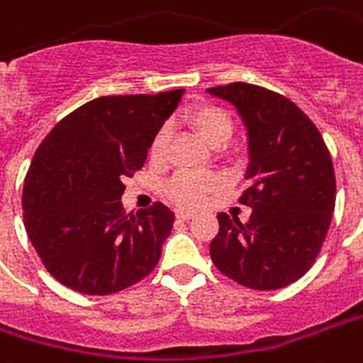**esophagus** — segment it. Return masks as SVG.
<instances>
[{
	"instance_id": "obj_1",
	"label": "esophagus",
	"mask_w": 363,
	"mask_h": 363,
	"mask_svg": "<svg viewBox=\"0 0 363 363\" xmlns=\"http://www.w3.org/2000/svg\"><path fill=\"white\" fill-rule=\"evenodd\" d=\"M194 217V211H186V209H177V218L181 220H188V218Z\"/></svg>"
}]
</instances>
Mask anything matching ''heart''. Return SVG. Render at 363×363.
<instances>
[{
  "mask_svg": "<svg viewBox=\"0 0 363 363\" xmlns=\"http://www.w3.org/2000/svg\"><path fill=\"white\" fill-rule=\"evenodd\" d=\"M184 121L211 146L225 145L234 131V118L230 116V112L215 102L201 101L192 104L184 114ZM167 143H169L167 131L157 129L152 137L150 146H148V154L152 160H160L165 156ZM165 190L177 203L196 207L203 203L207 196L217 190V179L211 175H203V173L182 171L167 182Z\"/></svg>",
  "mask_w": 363,
  "mask_h": 363,
  "instance_id": "obj_1",
  "label": "heart"
}]
</instances>
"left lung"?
I'll return each instance as SVG.
<instances>
[{
  "label": "left lung",
  "mask_w": 363,
  "mask_h": 363,
  "mask_svg": "<svg viewBox=\"0 0 363 363\" xmlns=\"http://www.w3.org/2000/svg\"><path fill=\"white\" fill-rule=\"evenodd\" d=\"M209 95L234 104L247 129L249 165L240 203L247 223L218 213L215 267L251 289H280L308 272L335 209V171L318 127L280 93L228 83Z\"/></svg>",
  "instance_id": "left-lung-1"
}]
</instances>
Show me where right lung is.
Listing matches in <instances>:
<instances>
[{
  "label": "right lung",
  "instance_id": "right-lung-1",
  "mask_svg": "<svg viewBox=\"0 0 363 363\" xmlns=\"http://www.w3.org/2000/svg\"><path fill=\"white\" fill-rule=\"evenodd\" d=\"M184 89L101 96L52 127L24 179L28 238L43 267L83 295H110L156 268L175 213L156 201L125 215L123 179L146 162L148 146Z\"/></svg>",
  "mask_w": 363,
  "mask_h": 363
}]
</instances>
